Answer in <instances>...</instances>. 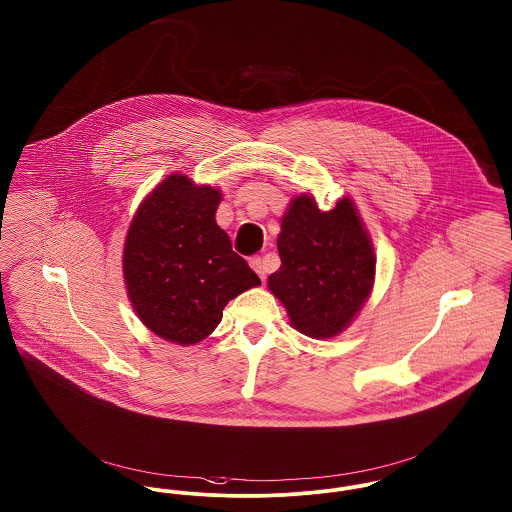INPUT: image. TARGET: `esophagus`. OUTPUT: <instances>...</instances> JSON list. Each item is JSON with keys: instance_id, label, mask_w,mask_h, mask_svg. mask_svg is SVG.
Instances as JSON below:
<instances>
[{"instance_id": "esophagus-1", "label": "esophagus", "mask_w": 512, "mask_h": 512, "mask_svg": "<svg viewBox=\"0 0 512 512\" xmlns=\"http://www.w3.org/2000/svg\"><path fill=\"white\" fill-rule=\"evenodd\" d=\"M250 268L260 275V279H262V281L266 279V266H264V260H262L260 256L250 258Z\"/></svg>"}]
</instances>
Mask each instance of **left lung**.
Returning <instances> with one entry per match:
<instances>
[{
	"mask_svg": "<svg viewBox=\"0 0 512 512\" xmlns=\"http://www.w3.org/2000/svg\"><path fill=\"white\" fill-rule=\"evenodd\" d=\"M281 268L268 287L287 308L293 328L326 340L343 332L375 283L371 237L349 198L320 211L312 196H297L277 237Z\"/></svg>",
	"mask_w": 512,
	"mask_h": 512,
	"instance_id": "8db88e82",
	"label": "left lung"
}]
</instances>
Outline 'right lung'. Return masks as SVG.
Segmentation results:
<instances>
[{"label":"right lung","instance_id":"add662e5","mask_svg":"<svg viewBox=\"0 0 512 512\" xmlns=\"http://www.w3.org/2000/svg\"><path fill=\"white\" fill-rule=\"evenodd\" d=\"M221 192L167 176L137 207L124 244V281L139 320L159 338L194 345L223 308L260 285L215 223Z\"/></svg>","mask_w":512,"mask_h":512}]
</instances>
